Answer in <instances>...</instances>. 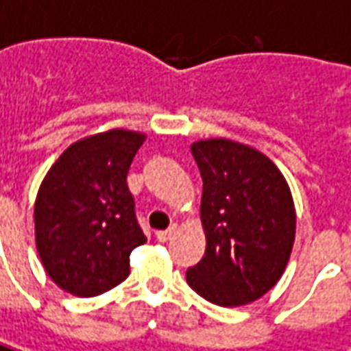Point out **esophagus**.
Returning <instances> with one entry per match:
<instances>
[{
    "mask_svg": "<svg viewBox=\"0 0 351 351\" xmlns=\"http://www.w3.org/2000/svg\"><path fill=\"white\" fill-rule=\"evenodd\" d=\"M175 232H176V225H173L171 228H167V230H157L156 236H157V240H159V242H167V240H169L171 236L175 234Z\"/></svg>",
    "mask_w": 351,
    "mask_h": 351,
    "instance_id": "1",
    "label": "esophagus"
}]
</instances>
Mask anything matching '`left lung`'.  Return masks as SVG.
<instances>
[{"label": "left lung", "mask_w": 351, "mask_h": 351, "mask_svg": "<svg viewBox=\"0 0 351 351\" xmlns=\"http://www.w3.org/2000/svg\"><path fill=\"white\" fill-rule=\"evenodd\" d=\"M204 178L206 254L186 280L207 302L245 306L280 280L295 238V207L280 169L259 149L228 138L190 145Z\"/></svg>", "instance_id": "obj_1"}]
</instances>
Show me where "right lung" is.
I'll return each mask as SVG.
<instances>
[{"label":"right lung","instance_id":"add662e5","mask_svg":"<svg viewBox=\"0 0 351 351\" xmlns=\"http://www.w3.org/2000/svg\"><path fill=\"white\" fill-rule=\"evenodd\" d=\"M144 140L126 128L84 136L45 173L34 204L36 250L69 294H104L130 273V252L145 236L126 175Z\"/></svg>","mask_w":351,"mask_h":351}]
</instances>
